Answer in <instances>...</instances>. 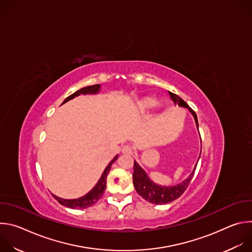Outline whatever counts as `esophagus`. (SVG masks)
Returning a JSON list of instances; mask_svg holds the SVG:
<instances>
[{
    "instance_id": "34e87169",
    "label": "esophagus",
    "mask_w": 252,
    "mask_h": 252,
    "mask_svg": "<svg viewBox=\"0 0 252 252\" xmlns=\"http://www.w3.org/2000/svg\"><path fill=\"white\" fill-rule=\"evenodd\" d=\"M122 152L124 154H127V155H131L132 154V148L129 147V146H125L122 150Z\"/></svg>"
}]
</instances>
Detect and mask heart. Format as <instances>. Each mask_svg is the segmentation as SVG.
Returning <instances> with one entry per match:
<instances>
[{"label": "heart", "instance_id": "1", "mask_svg": "<svg viewBox=\"0 0 252 252\" xmlns=\"http://www.w3.org/2000/svg\"><path fill=\"white\" fill-rule=\"evenodd\" d=\"M157 105V100L153 97H146L138 101L137 103V110L140 113H146L149 112L154 106Z\"/></svg>", "mask_w": 252, "mask_h": 252}]
</instances>
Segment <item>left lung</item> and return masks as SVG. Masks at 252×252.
Wrapping results in <instances>:
<instances>
[{
  "label": "left lung",
  "mask_w": 252,
  "mask_h": 252,
  "mask_svg": "<svg viewBox=\"0 0 252 252\" xmlns=\"http://www.w3.org/2000/svg\"><path fill=\"white\" fill-rule=\"evenodd\" d=\"M168 93H169V95H170L171 99L173 100L174 104H178L179 106L186 107V109H188L191 113V115L194 118L196 127L198 129V121H197L196 114L190 109V107L189 106V104L183 98H181L175 94H172L170 92H168ZM198 159H199V158H198ZM196 165H197V162H196L193 170L189 174V176L187 179H185L183 183L178 184V185H175L173 187H162V186L157 185L156 183L151 181V178L149 177V175L147 174L145 169H143L134 160L133 174H132V182H133L134 189H135L136 192L143 199H146L147 201H149L151 203H154V204H164V203L171 202V201L175 200L176 198H178L179 196H181L185 192V190L188 189V187H189V183L191 181V178H192V176L194 174Z\"/></svg>",
  "instance_id": "1"
}]
</instances>
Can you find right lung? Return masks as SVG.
I'll list each match as a JSON object with an SVG mask.
<instances>
[{
  "label": "right lung",
  "instance_id": "add662e5",
  "mask_svg": "<svg viewBox=\"0 0 252 252\" xmlns=\"http://www.w3.org/2000/svg\"><path fill=\"white\" fill-rule=\"evenodd\" d=\"M100 90V85H94V86H89L86 88H83L79 91H77L76 93H74L73 94H70L69 96H67L63 102L62 104H63L64 102L75 98L76 96H79L80 94H95L99 92ZM119 156H116L113 160L107 164V166L105 167V169L103 170L100 178L98 179V182L96 183V185L94 187V189L89 191L87 194H85L82 197L79 198H75V199H64V198H61L55 194H53V196L63 206L69 207V208H74V209H84V208H88L92 205H94V203H96L98 201V199L102 196L105 187H106V176L107 173L110 172V169L112 167V164L117 160Z\"/></svg>",
  "mask_w": 252,
  "mask_h": 252
}]
</instances>
